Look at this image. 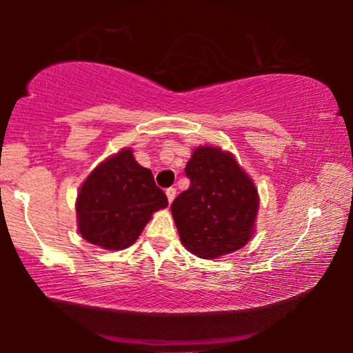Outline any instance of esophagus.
Masks as SVG:
<instances>
[{"instance_id": "1", "label": "esophagus", "mask_w": 353, "mask_h": 353, "mask_svg": "<svg viewBox=\"0 0 353 353\" xmlns=\"http://www.w3.org/2000/svg\"><path fill=\"white\" fill-rule=\"evenodd\" d=\"M165 194H167L168 202H172L176 196V190H175V188H168V190H165Z\"/></svg>"}]
</instances>
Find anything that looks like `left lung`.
Masks as SVG:
<instances>
[{"instance_id": "obj_1", "label": "left lung", "mask_w": 353, "mask_h": 353, "mask_svg": "<svg viewBox=\"0 0 353 353\" xmlns=\"http://www.w3.org/2000/svg\"><path fill=\"white\" fill-rule=\"evenodd\" d=\"M191 185L173 201L181 244L201 259L244 248L255 231L259 191L234 156L219 146H199L185 168Z\"/></svg>"}]
</instances>
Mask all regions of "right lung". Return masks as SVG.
<instances>
[{
  "instance_id": "right-lung-1",
  "label": "right lung",
  "mask_w": 353,
  "mask_h": 353,
  "mask_svg": "<svg viewBox=\"0 0 353 353\" xmlns=\"http://www.w3.org/2000/svg\"><path fill=\"white\" fill-rule=\"evenodd\" d=\"M167 205L152 172L134 161L132 148H123L81 183L75 201L77 226L88 243L122 250L138 239L154 212Z\"/></svg>"
}]
</instances>
